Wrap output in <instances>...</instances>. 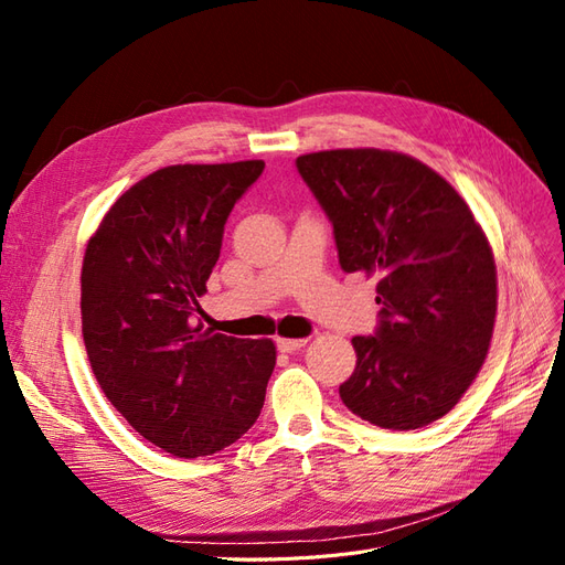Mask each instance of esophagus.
<instances>
[{"label": "esophagus", "mask_w": 565, "mask_h": 565, "mask_svg": "<svg viewBox=\"0 0 565 565\" xmlns=\"http://www.w3.org/2000/svg\"><path fill=\"white\" fill-rule=\"evenodd\" d=\"M306 341L309 339H289V337H278V349L282 353H295L299 351L301 347H306Z\"/></svg>", "instance_id": "34e87169"}]
</instances>
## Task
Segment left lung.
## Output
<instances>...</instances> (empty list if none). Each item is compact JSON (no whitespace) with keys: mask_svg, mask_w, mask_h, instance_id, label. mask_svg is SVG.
I'll list each match as a JSON object with an SVG mask.
<instances>
[{"mask_svg":"<svg viewBox=\"0 0 565 565\" xmlns=\"http://www.w3.org/2000/svg\"><path fill=\"white\" fill-rule=\"evenodd\" d=\"M297 169L332 221L341 268L380 280V328L351 339L358 363L341 401L393 431L448 415L483 367L498 316V268L469 204L396 150H320Z\"/></svg>","mask_w":565,"mask_h":565,"instance_id":"left-lung-1","label":"left lung"}]
</instances>
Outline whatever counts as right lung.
I'll return each instance as SVG.
<instances>
[{"label": "right lung", "instance_id": "obj_1", "mask_svg": "<svg viewBox=\"0 0 565 565\" xmlns=\"http://www.w3.org/2000/svg\"><path fill=\"white\" fill-rule=\"evenodd\" d=\"M262 160L172 164L115 200L82 262V337L98 386L152 446L214 455L259 417L270 339L193 324L224 224Z\"/></svg>", "mask_w": 565, "mask_h": 565}]
</instances>
